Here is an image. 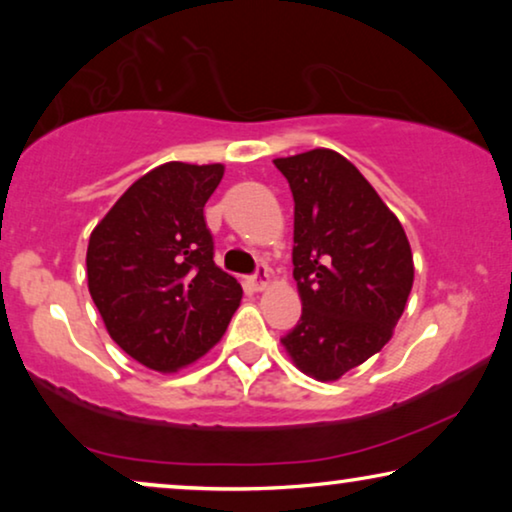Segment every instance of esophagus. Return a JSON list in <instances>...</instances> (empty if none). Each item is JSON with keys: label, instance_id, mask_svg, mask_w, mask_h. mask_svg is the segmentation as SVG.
I'll return each mask as SVG.
<instances>
[{"label": "esophagus", "instance_id": "obj_1", "mask_svg": "<svg viewBox=\"0 0 512 512\" xmlns=\"http://www.w3.org/2000/svg\"><path fill=\"white\" fill-rule=\"evenodd\" d=\"M268 282H270V270H268V265H265V263H258L256 272H254V275L249 277L251 289H254V291H261V289H265V286H268Z\"/></svg>", "mask_w": 512, "mask_h": 512}]
</instances>
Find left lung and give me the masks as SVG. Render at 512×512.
<instances>
[{
	"mask_svg": "<svg viewBox=\"0 0 512 512\" xmlns=\"http://www.w3.org/2000/svg\"><path fill=\"white\" fill-rule=\"evenodd\" d=\"M293 193V279L303 314L282 345L303 373L338 380L391 340L415 265L401 221L331 149L277 158Z\"/></svg>",
	"mask_w": 512,
	"mask_h": 512,
	"instance_id": "obj_1",
	"label": "left lung"
}]
</instances>
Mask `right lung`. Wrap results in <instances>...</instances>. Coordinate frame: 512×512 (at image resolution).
Returning <instances> with one entry per match:
<instances>
[{
  "label": "right lung",
  "mask_w": 512,
  "mask_h": 512,
  "mask_svg": "<svg viewBox=\"0 0 512 512\" xmlns=\"http://www.w3.org/2000/svg\"><path fill=\"white\" fill-rule=\"evenodd\" d=\"M223 165L165 163L137 179L88 242V289L111 340L172 373L226 333L242 286L214 263L205 202Z\"/></svg>",
  "instance_id": "obj_1"
}]
</instances>
